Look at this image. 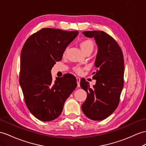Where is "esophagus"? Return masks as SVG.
<instances>
[{
    "mask_svg": "<svg viewBox=\"0 0 146 146\" xmlns=\"http://www.w3.org/2000/svg\"><path fill=\"white\" fill-rule=\"evenodd\" d=\"M77 87H80V79L79 77H77Z\"/></svg>",
    "mask_w": 146,
    "mask_h": 146,
    "instance_id": "obj_1",
    "label": "esophagus"
}]
</instances>
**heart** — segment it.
<instances>
[{
    "instance_id": "1",
    "label": "heart",
    "mask_w": 146,
    "mask_h": 146,
    "mask_svg": "<svg viewBox=\"0 0 146 146\" xmlns=\"http://www.w3.org/2000/svg\"><path fill=\"white\" fill-rule=\"evenodd\" d=\"M80 46L84 53H86L87 52H92L94 48V42L90 39H86V40L82 41L80 43ZM66 51L67 49L65 51V52ZM74 70L77 74H82L83 72L84 69L80 66H76L74 67Z\"/></svg>"
}]
</instances>
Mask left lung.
I'll return each mask as SVG.
<instances>
[{"label":"left lung","mask_w":146,"mask_h":146,"mask_svg":"<svg viewBox=\"0 0 146 146\" xmlns=\"http://www.w3.org/2000/svg\"><path fill=\"white\" fill-rule=\"evenodd\" d=\"M83 34L88 38L94 37L98 49L95 62L98 69L93 73L95 85L90 88L85 79H81L80 83L87 93L82 110L90 119L104 120L114 112L119 102L124 85L123 52L118 42L104 31H87Z\"/></svg>","instance_id":"8db88e82"}]
</instances>
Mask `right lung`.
<instances>
[{"mask_svg":"<svg viewBox=\"0 0 146 146\" xmlns=\"http://www.w3.org/2000/svg\"><path fill=\"white\" fill-rule=\"evenodd\" d=\"M55 28H42L28 38L20 58V84L28 110L42 121H50L61 114L64 104L77 87L70 74L53 81L51 70L62 59L64 52L78 35Z\"/></svg>","mask_w":146,"mask_h":146,"instance_id":"add662e5","label":"right lung"}]
</instances>
